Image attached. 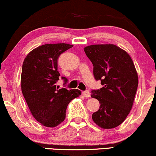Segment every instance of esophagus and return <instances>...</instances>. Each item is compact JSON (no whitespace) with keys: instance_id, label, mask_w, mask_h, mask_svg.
<instances>
[{"instance_id":"esophagus-1","label":"esophagus","mask_w":156,"mask_h":156,"mask_svg":"<svg viewBox=\"0 0 156 156\" xmlns=\"http://www.w3.org/2000/svg\"><path fill=\"white\" fill-rule=\"evenodd\" d=\"M83 95L85 97H86V98H88V97H90V92L89 91H83Z\"/></svg>"}]
</instances>
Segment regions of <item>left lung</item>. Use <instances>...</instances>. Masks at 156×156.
<instances>
[{"label":"left lung","instance_id":"obj_1","mask_svg":"<svg viewBox=\"0 0 156 156\" xmlns=\"http://www.w3.org/2000/svg\"><path fill=\"white\" fill-rule=\"evenodd\" d=\"M84 51L93 64L100 89L92 90L99 109L92 114L94 122L102 129H113L125 121L132 110L138 86V76L130 56L113 44L91 45Z\"/></svg>","mask_w":156,"mask_h":156}]
</instances>
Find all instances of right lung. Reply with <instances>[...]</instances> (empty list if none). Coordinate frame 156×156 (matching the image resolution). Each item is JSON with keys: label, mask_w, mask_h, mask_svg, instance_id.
<instances>
[{"label": "right lung", "mask_w": 156, "mask_h": 156, "mask_svg": "<svg viewBox=\"0 0 156 156\" xmlns=\"http://www.w3.org/2000/svg\"><path fill=\"white\" fill-rule=\"evenodd\" d=\"M67 44H45L31 51L22 65L21 88L28 108L35 120L43 126L55 127L65 119L67 107L78 97V89H59L60 74L57 61L60 54L73 47ZM65 84V77H62Z\"/></svg>", "instance_id": "1"}]
</instances>
